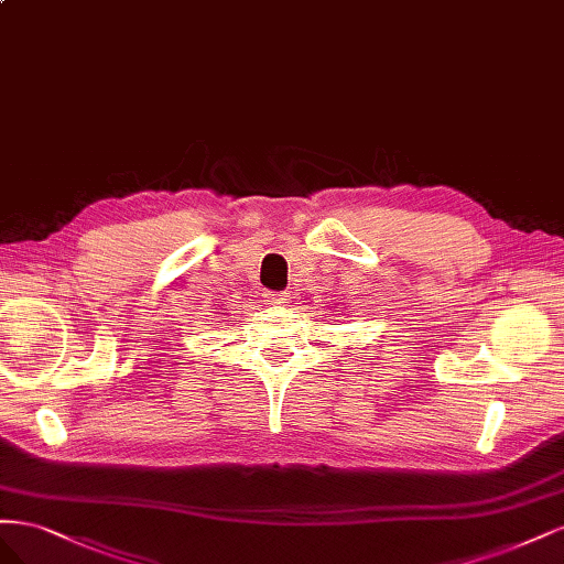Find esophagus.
<instances>
[{
	"label": "esophagus",
	"mask_w": 564,
	"mask_h": 564,
	"mask_svg": "<svg viewBox=\"0 0 564 564\" xmlns=\"http://www.w3.org/2000/svg\"><path fill=\"white\" fill-rule=\"evenodd\" d=\"M267 302L274 306H288L290 304V293H271L267 295Z\"/></svg>",
	"instance_id": "esophagus-1"
}]
</instances>
